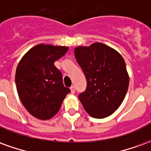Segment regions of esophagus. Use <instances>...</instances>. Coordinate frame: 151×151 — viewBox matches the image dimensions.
Instances as JSON below:
<instances>
[{
    "mask_svg": "<svg viewBox=\"0 0 151 151\" xmlns=\"http://www.w3.org/2000/svg\"><path fill=\"white\" fill-rule=\"evenodd\" d=\"M70 90H71V93H72V94H74V93H75V87H74V86H72L70 87Z\"/></svg>",
    "mask_w": 151,
    "mask_h": 151,
    "instance_id": "esophagus-1",
    "label": "esophagus"
}]
</instances>
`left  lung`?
I'll return each mask as SVG.
<instances>
[{
	"label": "left lung",
	"mask_w": 151,
	"mask_h": 151,
	"mask_svg": "<svg viewBox=\"0 0 151 151\" xmlns=\"http://www.w3.org/2000/svg\"><path fill=\"white\" fill-rule=\"evenodd\" d=\"M74 55L87 82L78 98L94 118H105L120 107L129 88V78L120 53L101 43L77 47Z\"/></svg>",
	"instance_id": "obj_1"
}]
</instances>
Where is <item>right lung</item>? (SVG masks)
<instances>
[{
	"label": "right lung",
	"instance_id": "obj_1",
	"mask_svg": "<svg viewBox=\"0 0 151 151\" xmlns=\"http://www.w3.org/2000/svg\"><path fill=\"white\" fill-rule=\"evenodd\" d=\"M68 49V47L39 44L18 63L15 73L18 96L25 108L38 119L54 116L70 92L64 86L62 73L54 65Z\"/></svg>",
	"mask_w": 151,
	"mask_h": 151
}]
</instances>
